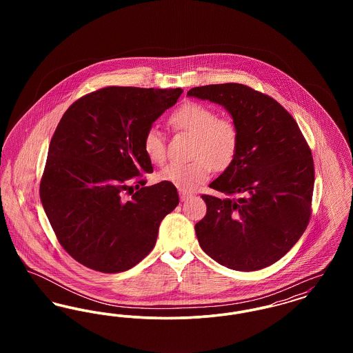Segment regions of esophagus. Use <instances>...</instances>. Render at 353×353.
Listing matches in <instances>:
<instances>
[{"instance_id":"34e87169","label":"esophagus","mask_w":353,"mask_h":353,"mask_svg":"<svg viewBox=\"0 0 353 353\" xmlns=\"http://www.w3.org/2000/svg\"><path fill=\"white\" fill-rule=\"evenodd\" d=\"M189 197H192V193H190V192H186V190H180V199H181V201L188 200Z\"/></svg>"}]
</instances>
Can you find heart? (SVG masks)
I'll list each match as a JSON object with an SVG mask.
<instances>
[{"label":"heart","mask_w":353,"mask_h":353,"mask_svg":"<svg viewBox=\"0 0 353 353\" xmlns=\"http://www.w3.org/2000/svg\"><path fill=\"white\" fill-rule=\"evenodd\" d=\"M168 124L173 131L192 137L189 157L193 160L165 167L157 174L159 181L193 190L210 177L213 169L223 170L233 163L239 147V130L233 119L217 117L206 104L186 101L169 115ZM143 151L153 164L165 161V140L156 127L144 134Z\"/></svg>","instance_id":"b5f03b06"}]
</instances>
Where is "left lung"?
<instances>
[{
	"mask_svg": "<svg viewBox=\"0 0 353 353\" xmlns=\"http://www.w3.org/2000/svg\"><path fill=\"white\" fill-rule=\"evenodd\" d=\"M189 97L221 104L239 130L233 163L202 194V250L236 271L265 269L302 236L311 217L314 160L298 123L269 95L239 83L209 84Z\"/></svg>",
	"mask_w": 353,
	"mask_h": 353,
	"instance_id": "1",
	"label": "left lung"
}]
</instances>
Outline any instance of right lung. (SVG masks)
Masks as SVG:
<instances>
[{
	"instance_id": "right-lung-1",
	"label": "right lung",
	"mask_w": 353,
	"mask_h": 353,
	"mask_svg": "<svg viewBox=\"0 0 353 353\" xmlns=\"http://www.w3.org/2000/svg\"><path fill=\"white\" fill-rule=\"evenodd\" d=\"M181 94L104 87L74 101L57 125L39 197L61 246L85 268L107 274L134 268L179 205L174 185H140L143 173L153 172L144 134Z\"/></svg>"
}]
</instances>
